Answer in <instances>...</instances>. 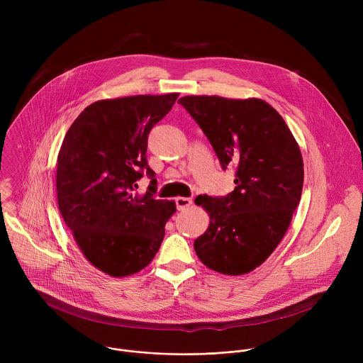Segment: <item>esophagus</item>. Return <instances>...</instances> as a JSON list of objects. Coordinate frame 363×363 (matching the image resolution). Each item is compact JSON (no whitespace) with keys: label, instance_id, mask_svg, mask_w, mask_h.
Instances as JSON below:
<instances>
[{"label":"esophagus","instance_id":"1","mask_svg":"<svg viewBox=\"0 0 363 363\" xmlns=\"http://www.w3.org/2000/svg\"><path fill=\"white\" fill-rule=\"evenodd\" d=\"M193 204V201L190 199H186V197H177L176 199V207L179 211H183L187 207H190Z\"/></svg>","mask_w":363,"mask_h":363}]
</instances>
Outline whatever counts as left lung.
I'll return each mask as SVG.
<instances>
[{"instance_id":"8db88e82","label":"left lung","mask_w":363,"mask_h":363,"mask_svg":"<svg viewBox=\"0 0 363 363\" xmlns=\"http://www.w3.org/2000/svg\"><path fill=\"white\" fill-rule=\"evenodd\" d=\"M211 143L223 170L235 169V190L199 196L209 226L194 249L208 268L240 275L269 257L282 240L303 189V159L279 113L259 99H179Z\"/></svg>"}]
</instances>
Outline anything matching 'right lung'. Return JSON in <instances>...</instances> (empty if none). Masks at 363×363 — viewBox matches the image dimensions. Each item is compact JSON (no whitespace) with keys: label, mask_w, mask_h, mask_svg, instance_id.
<instances>
[{"label":"right lung","mask_w":363,"mask_h":363,"mask_svg":"<svg viewBox=\"0 0 363 363\" xmlns=\"http://www.w3.org/2000/svg\"><path fill=\"white\" fill-rule=\"evenodd\" d=\"M179 94L140 95L88 106L65 134L57 157V201L84 256L111 277L145 268L155 257L176 204L156 200L147 148L152 127ZM152 179L144 196L136 182Z\"/></svg>","instance_id":"right-lung-1"}]
</instances>
